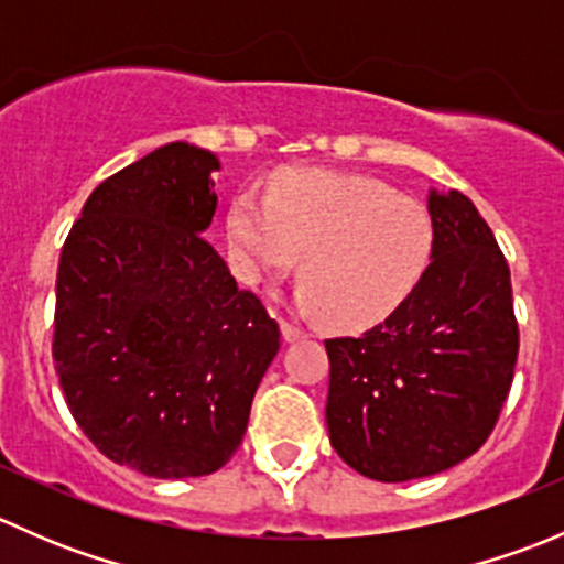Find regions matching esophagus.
I'll list each match as a JSON object with an SVG mask.
<instances>
[{"label": "esophagus", "mask_w": 564, "mask_h": 564, "mask_svg": "<svg viewBox=\"0 0 564 564\" xmlns=\"http://www.w3.org/2000/svg\"><path fill=\"white\" fill-rule=\"evenodd\" d=\"M281 333L286 340H300L308 335L303 327H297V324H292V322H281Z\"/></svg>", "instance_id": "1"}]
</instances>
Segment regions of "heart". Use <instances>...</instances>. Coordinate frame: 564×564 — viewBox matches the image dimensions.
I'll return each mask as SVG.
<instances>
[{
    "instance_id": "1",
    "label": "heart",
    "mask_w": 564,
    "mask_h": 564,
    "mask_svg": "<svg viewBox=\"0 0 564 564\" xmlns=\"http://www.w3.org/2000/svg\"><path fill=\"white\" fill-rule=\"evenodd\" d=\"M231 256L250 283L299 264L300 305L340 329H368L414 294L434 256V220L409 196L360 174L297 169L264 198L240 193L226 220Z\"/></svg>"
}]
</instances>
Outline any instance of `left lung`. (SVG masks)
I'll return each mask as SVG.
<instances>
[{
  "instance_id": "8db88e82",
  "label": "left lung",
  "mask_w": 564,
  "mask_h": 564,
  "mask_svg": "<svg viewBox=\"0 0 564 564\" xmlns=\"http://www.w3.org/2000/svg\"><path fill=\"white\" fill-rule=\"evenodd\" d=\"M434 256L412 297L360 338H327L335 453L382 482L429 477L482 447L513 384L510 267L464 193L431 191Z\"/></svg>"
}]
</instances>
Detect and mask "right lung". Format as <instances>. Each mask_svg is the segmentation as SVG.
Returning <instances> with one entry per match:
<instances>
[{"label": "right lung", "instance_id": "add662e5", "mask_svg": "<svg viewBox=\"0 0 564 564\" xmlns=\"http://www.w3.org/2000/svg\"><path fill=\"white\" fill-rule=\"evenodd\" d=\"M220 163L174 141L100 182L56 272L54 368L87 440L141 475H213L281 329L204 237Z\"/></svg>", "mask_w": 564, "mask_h": 564}]
</instances>
